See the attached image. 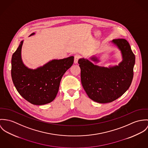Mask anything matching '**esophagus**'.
<instances>
[{"instance_id":"1","label":"esophagus","mask_w":148,"mask_h":148,"mask_svg":"<svg viewBox=\"0 0 148 148\" xmlns=\"http://www.w3.org/2000/svg\"><path fill=\"white\" fill-rule=\"evenodd\" d=\"M80 58V56L78 54H76L74 56V64H77L78 61L79 60V59Z\"/></svg>"}]
</instances>
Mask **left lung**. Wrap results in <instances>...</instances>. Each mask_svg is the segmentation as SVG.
I'll list each match as a JSON object with an SVG mask.
<instances>
[{
    "mask_svg": "<svg viewBox=\"0 0 148 148\" xmlns=\"http://www.w3.org/2000/svg\"><path fill=\"white\" fill-rule=\"evenodd\" d=\"M122 53L123 60L110 68L94 65L88 60L78 61L82 86L88 97L100 103H107L120 97L129 88L133 77L135 56L128 42L123 38L114 39ZM94 61L97 58H92Z\"/></svg>",
    "mask_w": 148,
    "mask_h": 148,
    "instance_id": "left-lung-1",
    "label": "left lung"
}]
</instances>
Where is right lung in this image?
<instances>
[{
	"mask_svg": "<svg viewBox=\"0 0 148 148\" xmlns=\"http://www.w3.org/2000/svg\"><path fill=\"white\" fill-rule=\"evenodd\" d=\"M23 42H20L12 57L13 83L20 95L31 104L43 105L50 103L58 93L62 76L73 64L74 57L54 60L37 69H29L24 66L21 58Z\"/></svg>",
	"mask_w": 148,
	"mask_h": 148,
	"instance_id": "right-lung-1",
	"label": "right lung"
}]
</instances>
